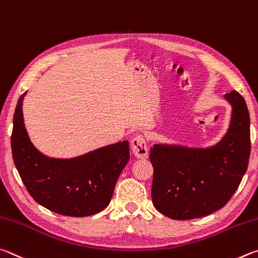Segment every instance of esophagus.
Masks as SVG:
<instances>
[{
    "instance_id": "obj_1",
    "label": "esophagus",
    "mask_w": 258,
    "mask_h": 258,
    "mask_svg": "<svg viewBox=\"0 0 258 258\" xmlns=\"http://www.w3.org/2000/svg\"><path fill=\"white\" fill-rule=\"evenodd\" d=\"M132 150L135 156L138 157V159H146L148 156L147 143L142 135L132 139Z\"/></svg>"
}]
</instances>
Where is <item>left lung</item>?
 Masks as SVG:
<instances>
[{"instance_id": "left-lung-1", "label": "left lung", "mask_w": 258, "mask_h": 258, "mask_svg": "<svg viewBox=\"0 0 258 258\" xmlns=\"http://www.w3.org/2000/svg\"><path fill=\"white\" fill-rule=\"evenodd\" d=\"M224 99L232 107L231 119L215 145L155 144L151 148L153 205L170 219L203 218L222 209L246 173L250 155L249 112L236 90L225 94Z\"/></svg>"}]
</instances>
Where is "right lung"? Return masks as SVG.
<instances>
[{
    "instance_id": "1",
    "label": "right lung",
    "mask_w": 258,
    "mask_h": 258,
    "mask_svg": "<svg viewBox=\"0 0 258 258\" xmlns=\"http://www.w3.org/2000/svg\"><path fill=\"white\" fill-rule=\"evenodd\" d=\"M13 115L12 156L22 182L31 197L54 213L83 218L110 204L116 180L130 159L129 142L85 153L70 159L44 155L34 146L24 123L22 103Z\"/></svg>"
}]
</instances>
